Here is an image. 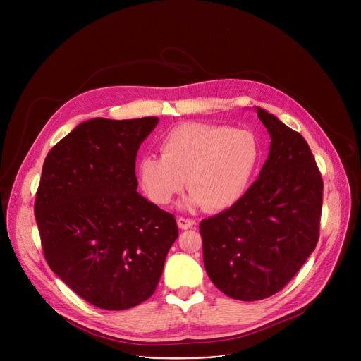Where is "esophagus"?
<instances>
[{"instance_id":"34e87169","label":"esophagus","mask_w":361,"mask_h":361,"mask_svg":"<svg viewBox=\"0 0 361 361\" xmlns=\"http://www.w3.org/2000/svg\"><path fill=\"white\" fill-rule=\"evenodd\" d=\"M177 224H178V227H180L181 230H188V228H191V227L194 226V221L190 220V219L178 217V219H177Z\"/></svg>"}]
</instances>
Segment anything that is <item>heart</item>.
Returning <instances> with one entry per match:
<instances>
[{
  "label": "heart",
  "mask_w": 361,
  "mask_h": 361,
  "mask_svg": "<svg viewBox=\"0 0 361 361\" xmlns=\"http://www.w3.org/2000/svg\"><path fill=\"white\" fill-rule=\"evenodd\" d=\"M161 157L140 160L137 176L148 198L169 204L184 188L185 210L230 209L247 191L260 160V145L247 130L188 123L173 128L160 144ZM186 181H183V178Z\"/></svg>",
  "instance_id": "obj_1"
}]
</instances>
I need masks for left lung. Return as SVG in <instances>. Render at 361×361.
<instances>
[{
  "instance_id": "obj_1",
  "label": "left lung",
  "mask_w": 361,
  "mask_h": 361,
  "mask_svg": "<svg viewBox=\"0 0 361 361\" xmlns=\"http://www.w3.org/2000/svg\"><path fill=\"white\" fill-rule=\"evenodd\" d=\"M271 142L267 160L230 209L200 223L204 266L226 295L257 301L280 291L319 241L323 180L310 147L254 107Z\"/></svg>"
}]
</instances>
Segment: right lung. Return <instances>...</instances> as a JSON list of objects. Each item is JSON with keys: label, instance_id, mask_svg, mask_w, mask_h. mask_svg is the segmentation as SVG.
I'll return each instance as SVG.
<instances>
[{"label": "right lung", "instance_id": "add662e5", "mask_svg": "<svg viewBox=\"0 0 361 361\" xmlns=\"http://www.w3.org/2000/svg\"><path fill=\"white\" fill-rule=\"evenodd\" d=\"M157 124V117L87 120L42 166L34 213L45 260L104 310L149 298L178 237L174 216L137 192V151Z\"/></svg>", "mask_w": 361, "mask_h": 361}]
</instances>
